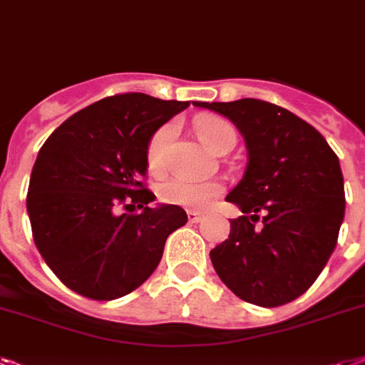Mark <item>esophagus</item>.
<instances>
[{
  "instance_id": "34e87169",
  "label": "esophagus",
  "mask_w": 365,
  "mask_h": 365,
  "mask_svg": "<svg viewBox=\"0 0 365 365\" xmlns=\"http://www.w3.org/2000/svg\"><path fill=\"white\" fill-rule=\"evenodd\" d=\"M187 219H189V223H198L200 219H202V215L198 212H195V210H187Z\"/></svg>"
}]
</instances>
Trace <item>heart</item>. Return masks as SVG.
Here are the masks:
<instances>
[{"mask_svg": "<svg viewBox=\"0 0 365 365\" xmlns=\"http://www.w3.org/2000/svg\"><path fill=\"white\" fill-rule=\"evenodd\" d=\"M197 133L198 138L213 153H219L229 144H236L234 127L217 115L200 118L197 121ZM174 136H176V123H165L153 133L148 142L146 161L153 174L165 173ZM221 192H223V185L215 180H189V178L167 180L159 189L163 202L189 210H206Z\"/></svg>", "mask_w": 365, "mask_h": 365, "instance_id": "obj_1", "label": "heart"}]
</instances>
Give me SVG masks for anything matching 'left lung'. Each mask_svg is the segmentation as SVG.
I'll list each match as a JSON object with an SVG mask.
<instances>
[{"mask_svg":"<svg viewBox=\"0 0 365 365\" xmlns=\"http://www.w3.org/2000/svg\"><path fill=\"white\" fill-rule=\"evenodd\" d=\"M238 127L247 167L227 195L244 215L210 251L225 285L242 300L277 307L309 289L337 244L345 217L339 159L296 114L259 99L197 103Z\"/></svg>","mask_w":365,"mask_h":365,"instance_id":"left-lung-1","label":"left lung"}]
</instances>
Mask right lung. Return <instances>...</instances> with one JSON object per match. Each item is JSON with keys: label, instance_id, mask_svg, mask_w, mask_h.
<instances>
[{"label": "right lung", "instance_id": "right-lung-1", "mask_svg": "<svg viewBox=\"0 0 365 365\" xmlns=\"http://www.w3.org/2000/svg\"><path fill=\"white\" fill-rule=\"evenodd\" d=\"M189 101L146 93L105 97L65 120L38 150L28 215L38 253L71 290L93 300L129 294L153 274L168 234L187 223L159 204L146 176L148 142ZM136 205L140 214H118Z\"/></svg>", "mask_w": 365, "mask_h": 365}]
</instances>
